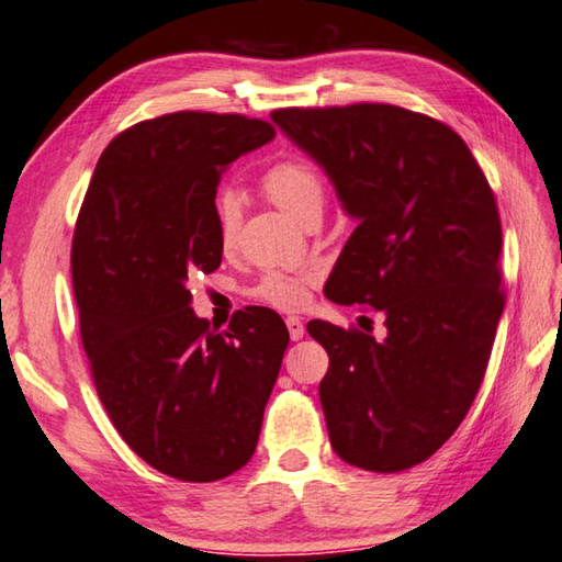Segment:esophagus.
I'll list each match as a JSON object with an SVG mask.
<instances>
[{
    "label": "esophagus",
    "mask_w": 562,
    "mask_h": 562,
    "mask_svg": "<svg viewBox=\"0 0 562 562\" xmlns=\"http://www.w3.org/2000/svg\"><path fill=\"white\" fill-rule=\"evenodd\" d=\"M288 331H290V339L292 341H300L304 336V324L297 316H288Z\"/></svg>",
    "instance_id": "obj_1"
}]
</instances>
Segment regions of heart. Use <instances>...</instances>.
Segmentation results:
<instances>
[{
  "label": "heart",
  "instance_id": "b5f03b06",
  "mask_svg": "<svg viewBox=\"0 0 562 562\" xmlns=\"http://www.w3.org/2000/svg\"><path fill=\"white\" fill-rule=\"evenodd\" d=\"M260 187L274 206L282 209L290 218L304 223L312 216H322L324 209V177L310 159L284 157L265 169ZM240 203L233 193H221L216 199V226L223 248H231L238 236ZM314 282L310 272H280L272 270L262 274L258 288L252 290L255 297L278 310H300L307 302V288Z\"/></svg>",
  "mask_w": 562,
  "mask_h": 562
}]
</instances>
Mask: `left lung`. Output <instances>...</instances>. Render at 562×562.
<instances>
[{"mask_svg":"<svg viewBox=\"0 0 562 562\" xmlns=\"http://www.w3.org/2000/svg\"><path fill=\"white\" fill-rule=\"evenodd\" d=\"M270 117L356 221L326 297L385 316L383 339L307 324L329 353L319 401L331 447L369 472L411 469L464 420L492 356L504 314L494 193L464 139L420 112L359 103Z\"/></svg>","mask_w":562,"mask_h":562,"instance_id":"1","label":"left lung"}]
</instances>
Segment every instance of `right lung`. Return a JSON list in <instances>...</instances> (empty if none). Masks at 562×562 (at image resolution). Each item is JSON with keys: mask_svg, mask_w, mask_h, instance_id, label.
<instances>
[{"mask_svg": "<svg viewBox=\"0 0 562 562\" xmlns=\"http://www.w3.org/2000/svg\"><path fill=\"white\" fill-rule=\"evenodd\" d=\"M270 122L171 112L110 142L78 213L70 272L100 401L132 450L181 482H218L258 445L290 344L282 316L233 314L213 331L189 278L218 270L216 189Z\"/></svg>", "mask_w": 562, "mask_h": 562, "instance_id": "1", "label": "right lung"}]
</instances>
